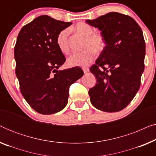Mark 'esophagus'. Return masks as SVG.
<instances>
[{"mask_svg": "<svg viewBox=\"0 0 156 156\" xmlns=\"http://www.w3.org/2000/svg\"><path fill=\"white\" fill-rule=\"evenodd\" d=\"M82 70H83V71H84V73H87V72H89V69L88 67H82Z\"/></svg>", "mask_w": 156, "mask_h": 156, "instance_id": "34e87169", "label": "esophagus"}]
</instances>
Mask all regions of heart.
<instances>
[{"mask_svg": "<svg viewBox=\"0 0 156 156\" xmlns=\"http://www.w3.org/2000/svg\"><path fill=\"white\" fill-rule=\"evenodd\" d=\"M76 33L84 37L81 52H75L68 57L67 64L71 67H85L89 65L95 57V52L99 53L105 48V40L101 33H94V28L86 23L81 22L73 27ZM56 44L59 51L65 55L69 54V30L64 29L57 34Z\"/></svg>", "mask_w": 156, "mask_h": 156, "instance_id": "1", "label": "heart"}]
</instances>
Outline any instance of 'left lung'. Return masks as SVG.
<instances>
[{
  "mask_svg": "<svg viewBox=\"0 0 156 156\" xmlns=\"http://www.w3.org/2000/svg\"><path fill=\"white\" fill-rule=\"evenodd\" d=\"M86 22L101 30L106 44L90 68L97 78L89 91L91 103L103 112H119L139 89L146 54L143 31L133 18L116 12Z\"/></svg>",
  "mask_w": 156,
  "mask_h": 156,
  "instance_id": "8db88e82",
  "label": "left lung"
}]
</instances>
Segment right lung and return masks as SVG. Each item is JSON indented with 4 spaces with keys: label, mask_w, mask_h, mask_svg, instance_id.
Returning a JSON list of instances; mask_svg holds the SVG:
<instances>
[{
    "label": "right lung",
    "mask_w": 156,
    "mask_h": 156,
    "mask_svg": "<svg viewBox=\"0 0 156 156\" xmlns=\"http://www.w3.org/2000/svg\"><path fill=\"white\" fill-rule=\"evenodd\" d=\"M71 24L44 15L23 26L17 37L14 57L21 94L40 114L63 109L70 85L84 74L78 67L58 70L66 58L57 48L56 37Z\"/></svg>",
    "instance_id": "add662e5"
}]
</instances>
